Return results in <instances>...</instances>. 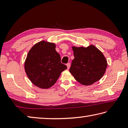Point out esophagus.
I'll use <instances>...</instances> for the list:
<instances>
[{
    "mask_svg": "<svg viewBox=\"0 0 128 128\" xmlns=\"http://www.w3.org/2000/svg\"><path fill=\"white\" fill-rule=\"evenodd\" d=\"M70 63H67V64H66L67 69H69V68H70Z\"/></svg>",
    "mask_w": 128,
    "mask_h": 128,
    "instance_id": "obj_1",
    "label": "esophagus"
}]
</instances>
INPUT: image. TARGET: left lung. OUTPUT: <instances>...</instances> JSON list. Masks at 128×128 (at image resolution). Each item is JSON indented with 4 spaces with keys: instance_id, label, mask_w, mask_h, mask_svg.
<instances>
[{
    "instance_id": "1",
    "label": "left lung",
    "mask_w": 128,
    "mask_h": 128,
    "mask_svg": "<svg viewBox=\"0 0 128 128\" xmlns=\"http://www.w3.org/2000/svg\"><path fill=\"white\" fill-rule=\"evenodd\" d=\"M74 58L69 72L82 85L88 86L100 80L106 72L107 62L103 54L92 44L87 47L72 46Z\"/></svg>"
}]
</instances>
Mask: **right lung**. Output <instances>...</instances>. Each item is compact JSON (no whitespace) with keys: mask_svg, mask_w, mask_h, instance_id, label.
<instances>
[{"mask_svg":"<svg viewBox=\"0 0 128 128\" xmlns=\"http://www.w3.org/2000/svg\"><path fill=\"white\" fill-rule=\"evenodd\" d=\"M54 43L42 40L32 47L26 58L24 68L33 84L47 89L56 83L61 73L67 68L61 63Z\"/></svg>","mask_w":128,"mask_h":128,"instance_id":"right-lung-1","label":"right lung"}]
</instances>
